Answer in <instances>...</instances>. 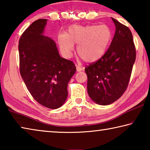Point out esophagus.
<instances>
[{"instance_id":"34e87169","label":"esophagus","mask_w":150,"mask_h":150,"mask_svg":"<svg viewBox=\"0 0 150 150\" xmlns=\"http://www.w3.org/2000/svg\"><path fill=\"white\" fill-rule=\"evenodd\" d=\"M76 69H77V71L79 72V71H81L83 70V68L82 67H81V66L77 65H76Z\"/></svg>"}]
</instances>
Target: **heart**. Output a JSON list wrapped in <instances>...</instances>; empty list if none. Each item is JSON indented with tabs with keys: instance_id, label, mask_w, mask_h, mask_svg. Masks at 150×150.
Listing matches in <instances>:
<instances>
[{
	"instance_id": "b5f03b06",
	"label": "heart",
	"mask_w": 150,
	"mask_h": 150,
	"mask_svg": "<svg viewBox=\"0 0 150 150\" xmlns=\"http://www.w3.org/2000/svg\"><path fill=\"white\" fill-rule=\"evenodd\" d=\"M112 39V31L106 25L73 26L67 34H61L58 42L63 54L71 57L73 44H77V52L86 62H94L105 54Z\"/></svg>"
}]
</instances>
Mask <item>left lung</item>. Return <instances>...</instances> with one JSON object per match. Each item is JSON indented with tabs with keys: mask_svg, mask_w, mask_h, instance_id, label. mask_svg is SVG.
I'll return each instance as SVG.
<instances>
[{
	"mask_svg": "<svg viewBox=\"0 0 150 150\" xmlns=\"http://www.w3.org/2000/svg\"><path fill=\"white\" fill-rule=\"evenodd\" d=\"M115 35L105 54L85 67L87 91L94 102L108 105L125 92L136 60V47L130 30L113 18Z\"/></svg>",
	"mask_w": 150,
	"mask_h": 150,
	"instance_id": "8db88e82",
	"label": "left lung"
}]
</instances>
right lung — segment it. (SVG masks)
Returning a JSON list of instances; mask_svg holds the SVG:
<instances>
[{
	"mask_svg": "<svg viewBox=\"0 0 150 150\" xmlns=\"http://www.w3.org/2000/svg\"><path fill=\"white\" fill-rule=\"evenodd\" d=\"M47 20H35L20 37V73L38 103L56 109L67 99V85L76 67L71 61L60 56L54 40L43 35Z\"/></svg>",
	"mask_w": 150,
	"mask_h": 150,
	"instance_id": "obj_1",
	"label": "right lung"
}]
</instances>
